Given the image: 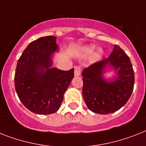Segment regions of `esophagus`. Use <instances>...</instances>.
<instances>
[{"label": "esophagus", "instance_id": "obj_1", "mask_svg": "<svg viewBox=\"0 0 146 146\" xmlns=\"http://www.w3.org/2000/svg\"><path fill=\"white\" fill-rule=\"evenodd\" d=\"M82 72V67L81 66H76L75 67V70H74V74L76 76H78L81 74Z\"/></svg>", "mask_w": 146, "mask_h": 146}]
</instances>
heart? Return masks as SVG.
<instances>
[{
    "mask_svg": "<svg viewBox=\"0 0 146 146\" xmlns=\"http://www.w3.org/2000/svg\"><path fill=\"white\" fill-rule=\"evenodd\" d=\"M94 46H86L83 48V53L85 54V55H88V54H91L92 53H93V52L94 51ZM102 52L101 51L99 50L96 53V58H100V55H101Z\"/></svg>",
    "mask_w": 146,
    "mask_h": 146,
    "instance_id": "heart-1",
    "label": "heart"
}]
</instances>
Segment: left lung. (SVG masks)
Instances as JSON below:
<instances>
[{"mask_svg":"<svg viewBox=\"0 0 146 146\" xmlns=\"http://www.w3.org/2000/svg\"><path fill=\"white\" fill-rule=\"evenodd\" d=\"M110 63L118 70L113 82H106L102 74L104 67ZM82 94L91 111L98 114L112 113L124 106L133 90L134 71L130 58L122 48L115 45L109 58L96 62L84 69Z\"/></svg>","mask_w":146,"mask_h":146,"instance_id":"1","label":"left lung"}]
</instances>
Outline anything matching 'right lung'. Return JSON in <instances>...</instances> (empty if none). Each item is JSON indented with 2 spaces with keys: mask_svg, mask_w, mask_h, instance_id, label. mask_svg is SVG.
Segmentation results:
<instances>
[{
  "mask_svg": "<svg viewBox=\"0 0 146 146\" xmlns=\"http://www.w3.org/2000/svg\"><path fill=\"white\" fill-rule=\"evenodd\" d=\"M58 48L55 36L40 37L27 46L17 62L15 91L24 106L36 114L57 112L74 77L73 68H50L51 57Z\"/></svg>",
  "mask_w": 146,
  "mask_h": 146,
  "instance_id": "add662e5",
  "label": "right lung"
}]
</instances>
